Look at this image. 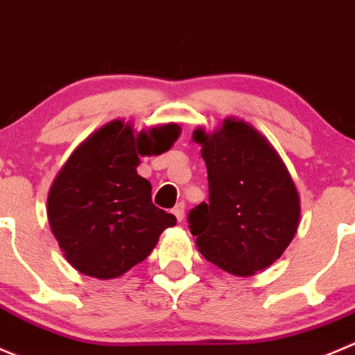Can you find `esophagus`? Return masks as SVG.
I'll return each instance as SVG.
<instances>
[{
	"label": "esophagus",
	"mask_w": 355,
	"mask_h": 355,
	"mask_svg": "<svg viewBox=\"0 0 355 355\" xmlns=\"http://www.w3.org/2000/svg\"><path fill=\"white\" fill-rule=\"evenodd\" d=\"M173 215L177 216L178 222H182V220H184V216H185V205H184V202L180 201V202H177V205H175Z\"/></svg>",
	"instance_id": "obj_1"
}]
</instances>
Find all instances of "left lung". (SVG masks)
I'll use <instances>...</instances> for the list:
<instances>
[{
    "instance_id": "left-lung-1",
    "label": "left lung",
    "mask_w": 355,
    "mask_h": 355,
    "mask_svg": "<svg viewBox=\"0 0 355 355\" xmlns=\"http://www.w3.org/2000/svg\"><path fill=\"white\" fill-rule=\"evenodd\" d=\"M208 170V202L189 211L202 257L234 276L272 265L297 232L300 199L286 166L263 135L225 119L211 135L196 130Z\"/></svg>"
}]
</instances>
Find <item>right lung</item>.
<instances>
[{"label":"right lung","mask_w":355,"mask_h":355,"mask_svg":"<svg viewBox=\"0 0 355 355\" xmlns=\"http://www.w3.org/2000/svg\"><path fill=\"white\" fill-rule=\"evenodd\" d=\"M178 125L133 133L112 121L72 153L48 194V222L69 263L86 276L112 279L146 260L177 218L153 205L150 182L137 173L139 156L161 154Z\"/></svg>","instance_id":"add662e5"}]
</instances>
